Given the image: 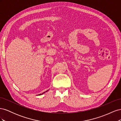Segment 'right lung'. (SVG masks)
<instances>
[{
    "mask_svg": "<svg viewBox=\"0 0 121 121\" xmlns=\"http://www.w3.org/2000/svg\"><path fill=\"white\" fill-rule=\"evenodd\" d=\"M47 91H48V90H47ZM47 91H45V92H43V93H42V94H39V95H41V94H43V93H45V92H47Z\"/></svg>",
    "mask_w": 121,
    "mask_h": 121,
    "instance_id": "1",
    "label": "right lung"
}]
</instances>
